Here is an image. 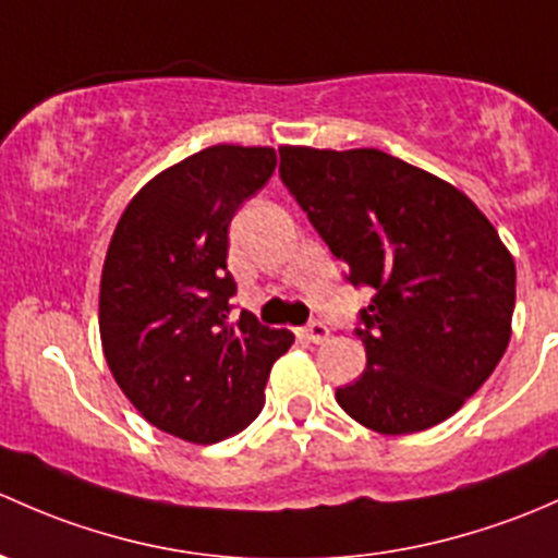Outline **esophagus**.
I'll use <instances>...</instances> for the list:
<instances>
[{
  "label": "esophagus",
  "instance_id": "1",
  "mask_svg": "<svg viewBox=\"0 0 558 558\" xmlns=\"http://www.w3.org/2000/svg\"><path fill=\"white\" fill-rule=\"evenodd\" d=\"M301 336L306 338L308 343H322V341H327V336H330V330H327V325H322V322H308L306 327H303L301 330Z\"/></svg>",
  "mask_w": 558,
  "mask_h": 558
}]
</instances>
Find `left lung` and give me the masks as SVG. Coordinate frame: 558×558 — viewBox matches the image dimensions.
<instances>
[{
  "instance_id": "obj_1",
  "label": "left lung",
  "mask_w": 558,
  "mask_h": 558,
  "mask_svg": "<svg viewBox=\"0 0 558 558\" xmlns=\"http://www.w3.org/2000/svg\"><path fill=\"white\" fill-rule=\"evenodd\" d=\"M279 177L354 287L367 365L336 400L384 435L435 427L502 360L515 266L478 206L381 150L279 147Z\"/></svg>"
}]
</instances>
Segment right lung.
I'll return each mask as SVG.
<instances>
[{
    "mask_svg": "<svg viewBox=\"0 0 558 558\" xmlns=\"http://www.w3.org/2000/svg\"><path fill=\"white\" fill-rule=\"evenodd\" d=\"M274 169L271 147H206L147 182L109 241L99 292L109 371L153 427L191 444L255 422L271 365L295 341L250 312L231 322L228 228Z\"/></svg>",
    "mask_w": 558,
    "mask_h": 558,
    "instance_id": "right-lung-1",
    "label": "right lung"
}]
</instances>
